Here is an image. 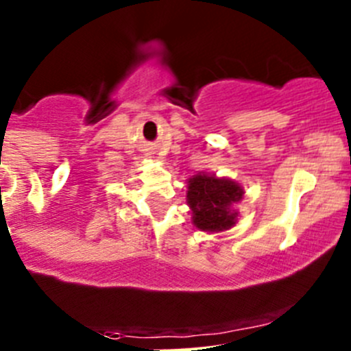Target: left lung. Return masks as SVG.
<instances>
[{
	"label": "left lung",
	"mask_w": 351,
	"mask_h": 351,
	"mask_svg": "<svg viewBox=\"0 0 351 351\" xmlns=\"http://www.w3.org/2000/svg\"><path fill=\"white\" fill-rule=\"evenodd\" d=\"M243 189L229 180L215 176L195 175L189 182V204L192 207L193 224L202 231L217 232L236 224L238 212L231 210V204L239 202Z\"/></svg>",
	"instance_id": "left-lung-1"
}]
</instances>
